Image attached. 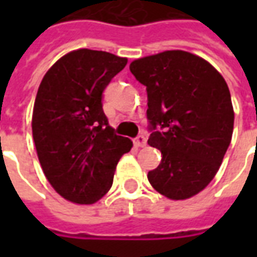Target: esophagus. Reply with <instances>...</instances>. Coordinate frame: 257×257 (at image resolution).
Here are the masks:
<instances>
[{
    "instance_id": "esophagus-1",
    "label": "esophagus",
    "mask_w": 257,
    "mask_h": 257,
    "mask_svg": "<svg viewBox=\"0 0 257 257\" xmlns=\"http://www.w3.org/2000/svg\"><path fill=\"white\" fill-rule=\"evenodd\" d=\"M146 143H147V139H146L145 135H139V136H136L134 139V145L136 147H145Z\"/></svg>"
}]
</instances>
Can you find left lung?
<instances>
[{"label":"left lung","instance_id":"8db88e82","mask_svg":"<svg viewBox=\"0 0 257 257\" xmlns=\"http://www.w3.org/2000/svg\"><path fill=\"white\" fill-rule=\"evenodd\" d=\"M129 70L146 86L149 145L162 156L149 182L168 198H190L215 178L231 142L234 111L226 81L206 60L184 51L138 59Z\"/></svg>","mask_w":257,"mask_h":257}]
</instances>
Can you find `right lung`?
Wrapping results in <instances>:
<instances>
[{"instance_id": "right-lung-1", "label": "right lung", "mask_w": 257, "mask_h": 257, "mask_svg": "<svg viewBox=\"0 0 257 257\" xmlns=\"http://www.w3.org/2000/svg\"><path fill=\"white\" fill-rule=\"evenodd\" d=\"M128 63L103 51L78 49L48 70L37 92L33 138L48 182L63 198L93 204L111 189L119 158L132 149L103 111V92Z\"/></svg>"}]
</instances>
